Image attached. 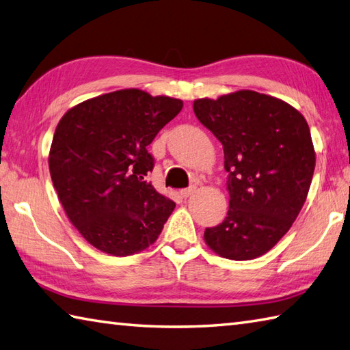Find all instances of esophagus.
Returning <instances> with one entry per match:
<instances>
[{
	"label": "esophagus",
	"mask_w": 350,
	"mask_h": 350,
	"mask_svg": "<svg viewBox=\"0 0 350 350\" xmlns=\"http://www.w3.org/2000/svg\"><path fill=\"white\" fill-rule=\"evenodd\" d=\"M179 192H180V196H182L183 198H188V197H191L192 194H196V192H197V187L185 188V189H180Z\"/></svg>",
	"instance_id": "obj_1"
}]
</instances>
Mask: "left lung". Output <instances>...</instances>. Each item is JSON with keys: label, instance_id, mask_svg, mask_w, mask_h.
I'll return each instance as SVG.
<instances>
[{"label": "left lung", "instance_id": "1", "mask_svg": "<svg viewBox=\"0 0 350 350\" xmlns=\"http://www.w3.org/2000/svg\"><path fill=\"white\" fill-rule=\"evenodd\" d=\"M194 113L224 148L228 212L204 242L218 256L252 260L284 236L306 203L316 167L308 123L269 94L237 90L196 99Z\"/></svg>", "mask_w": 350, "mask_h": 350}]
</instances>
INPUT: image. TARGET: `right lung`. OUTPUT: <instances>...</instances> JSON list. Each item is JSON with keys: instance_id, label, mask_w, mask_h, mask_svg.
Returning <instances> with one entry per match:
<instances>
[{"instance_id": "obj_1", "label": "right lung", "mask_w": 350, "mask_h": 350, "mask_svg": "<svg viewBox=\"0 0 350 350\" xmlns=\"http://www.w3.org/2000/svg\"><path fill=\"white\" fill-rule=\"evenodd\" d=\"M183 102L124 88L72 107L58 122L49 173L79 234L105 254L132 256L158 239L176 203L144 180L147 146Z\"/></svg>"}]
</instances>
